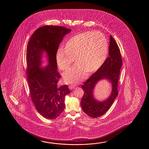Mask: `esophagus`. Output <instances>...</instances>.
<instances>
[{
  "instance_id": "1",
  "label": "esophagus",
  "mask_w": 149,
  "mask_h": 149,
  "mask_svg": "<svg viewBox=\"0 0 149 149\" xmlns=\"http://www.w3.org/2000/svg\"><path fill=\"white\" fill-rule=\"evenodd\" d=\"M76 86V85H72V86H69V88L70 90H72V89H73L74 88H75Z\"/></svg>"
}]
</instances>
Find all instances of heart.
Here are the masks:
<instances>
[{
    "label": "heart",
    "instance_id": "heart-1",
    "mask_svg": "<svg viewBox=\"0 0 149 149\" xmlns=\"http://www.w3.org/2000/svg\"><path fill=\"white\" fill-rule=\"evenodd\" d=\"M108 52V43L104 34L87 31L71 37L65 48L59 47L56 53L57 66L63 71L69 69L74 59L75 65L63 74L66 83H77L88 73H93L101 67Z\"/></svg>",
    "mask_w": 149,
    "mask_h": 149
}]
</instances>
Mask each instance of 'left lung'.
Listing matches in <instances>:
<instances>
[{
	"instance_id": "8db88e82",
	"label": "left lung",
	"mask_w": 149,
	"mask_h": 149,
	"mask_svg": "<svg viewBox=\"0 0 149 149\" xmlns=\"http://www.w3.org/2000/svg\"><path fill=\"white\" fill-rule=\"evenodd\" d=\"M122 65V59L118 45L111 35L110 36L109 55L103 65L82 86L84 95L81 101L82 109L86 114L93 118H98L108 111L118 95V86ZM106 79L112 84L111 96L100 102L94 98V88L99 80Z\"/></svg>"
}]
</instances>
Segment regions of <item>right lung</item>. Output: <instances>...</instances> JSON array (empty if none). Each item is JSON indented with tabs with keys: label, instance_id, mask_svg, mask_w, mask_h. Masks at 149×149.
Listing matches in <instances>:
<instances>
[{
	"label": "right lung",
	"instance_id": "1",
	"mask_svg": "<svg viewBox=\"0 0 149 149\" xmlns=\"http://www.w3.org/2000/svg\"><path fill=\"white\" fill-rule=\"evenodd\" d=\"M71 29L46 25L37 29L29 40L26 50L27 77L31 99L43 117L53 120L65 107V97L70 93L68 86H58L56 53L60 43ZM47 53L49 65L42 68V53Z\"/></svg>",
	"mask_w": 149,
	"mask_h": 149
}]
</instances>
